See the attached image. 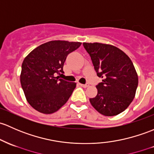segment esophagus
<instances>
[{"label":"esophagus","instance_id":"34e87169","mask_svg":"<svg viewBox=\"0 0 154 154\" xmlns=\"http://www.w3.org/2000/svg\"><path fill=\"white\" fill-rule=\"evenodd\" d=\"M80 85H81L82 87H83V88H87V87L89 86V84H88V83H87V84H81V83H80Z\"/></svg>","mask_w":154,"mask_h":154}]
</instances>
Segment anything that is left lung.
<instances>
[{
    "label": "left lung",
    "mask_w": 154,
    "mask_h": 154,
    "mask_svg": "<svg viewBox=\"0 0 154 154\" xmlns=\"http://www.w3.org/2000/svg\"><path fill=\"white\" fill-rule=\"evenodd\" d=\"M102 82L96 86L97 94L90 98L100 114L116 116L131 103L138 85V75L131 60L116 46L102 43H83Z\"/></svg>",
    "instance_id": "1"
}]
</instances>
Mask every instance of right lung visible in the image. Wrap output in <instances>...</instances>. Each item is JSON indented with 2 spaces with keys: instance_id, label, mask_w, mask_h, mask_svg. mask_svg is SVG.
I'll use <instances>...</instances> for the list:
<instances>
[{
  "instance_id": "add662e5",
  "label": "right lung",
  "mask_w": 154,
  "mask_h": 154,
  "mask_svg": "<svg viewBox=\"0 0 154 154\" xmlns=\"http://www.w3.org/2000/svg\"><path fill=\"white\" fill-rule=\"evenodd\" d=\"M82 43L51 40L32 50L22 63L20 84L27 102L44 114L57 111L66 104L76 82L60 79L66 57Z\"/></svg>"
}]
</instances>
